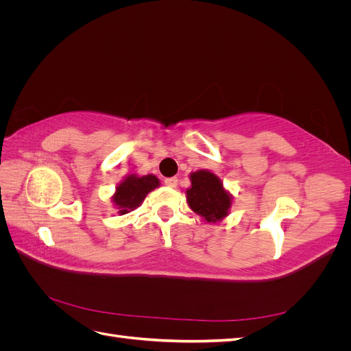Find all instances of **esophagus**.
Instances as JSON below:
<instances>
[{
    "label": "esophagus",
    "instance_id": "1",
    "mask_svg": "<svg viewBox=\"0 0 351 351\" xmlns=\"http://www.w3.org/2000/svg\"><path fill=\"white\" fill-rule=\"evenodd\" d=\"M177 182H178V180L176 177H169V178L164 180L165 186H168V187H177Z\"/></svg>",
    "mask_w": 351,
    "mask_h": 351
}]
</instances>
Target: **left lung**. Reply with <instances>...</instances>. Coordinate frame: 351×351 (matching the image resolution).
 <instances>
[{"instance_id": "1", "label": "left lung", "mask_w": 351, "mask_h": 351, "mask_svg": "<svg viewBox=\"0 0 351 351\" xmlns=\"http://www.w3.org/2000/svg\"><path fill=\"white\" fill-rule=\"evenodd\" d=\"M192 189L187 190V204L197 215L208 222L224 218L231 205V197L221 184V180L209 171H196L192 176Z\"/></svg>"}]
</instances>
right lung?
Returning a JSON list of instances; mask_svg holds the SVG:
<instances>
[{
	"instance_id": "right-lung-1",
	"label": "right lung",
	"mask_w": 351,
	"mask_h": 351,
	"mask_svg": "<svg viewBox=\"0 0 351 351\" xmlns=\"http://www.w3.org/2000/svg\"><path fill=\"white\" fill-rule=\"evenodd\" d=\"M159 184V180L155 176H143V177H134L129 176L124 182L117 187V192L114 195V204L119 206V212L127 214L137 206H141L146 195L154 190Z\"/></svg>"
}]
</instances>
